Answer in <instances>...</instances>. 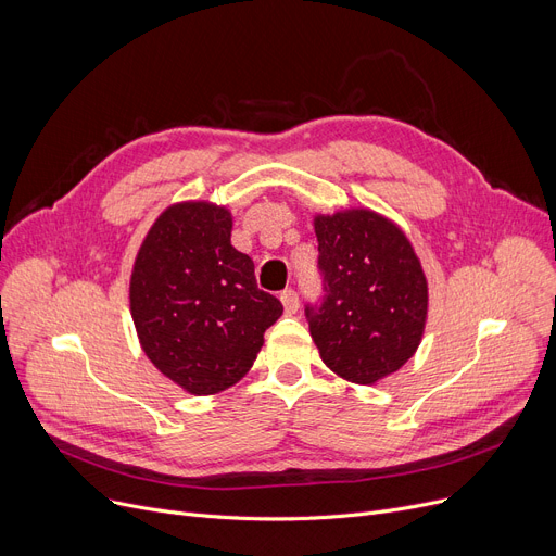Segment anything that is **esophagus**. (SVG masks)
Returning a JSON list of instances; mask_svg holds the SVG:
<instances>
[{
	"mask_svg": "<svg viewBox=\"0 0 556 556\" xmlns=\"http://www.w3.org/2000/svg\"><path fill=\"white\" fill-rule=\"evenodd\" d=\"M279 300H281V304H283V311H286L288 315L298 313V308H300V298H298V293H295L293 288H286L283 293L279 295Z\"/></svg>",
	"mask_w": 556,
	"mask_h": 556,
	"instance_id": "34e87169",
	"label": "esophagus"
}]
</instances>
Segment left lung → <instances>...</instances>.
Masks as SVG:
<instances>
[{
    "label": "left lung",
    "mask_w": 556,
    "mask_h": 556,
    "mask_svg": "<svg viewBox=\"0 0 556 556\" xmlns=\"http://www.w3.org/2000/svg\"><path fill=\"white\" fill-rule=\"evenodd\" d=\"M325 298L306 306L319 358L344 381L374 386L410 361L428 317V281L403 229L371 210L317 214Z\"/></svg>",
    "instance_id": "left-lung-1"
}]
</instances>
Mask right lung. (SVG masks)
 Returning a JSON list of instances; mask_svg holds the SVG:
<instances>
[{"instance_id": "add662e5", "label": "right lung", "mask_w": 556, "mask_h": 556, "mask_svg": "<svg viewBox=\"0 0 556 556\" xmlns=\"http://www.w3.org/2000/svg\"><path fill=\"white\" fill-rule=\"evenodd\" d=\"M130 313L149 361L185 392L210 396L250 371L283 306L258 290L252 258L231 245L229 210L187 200L146 233Z\"/></svg>"}]
</instances>
